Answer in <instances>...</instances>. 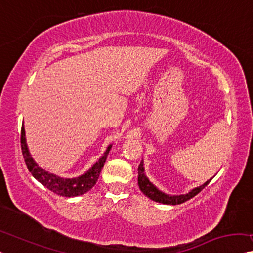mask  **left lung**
Instances as JSON below:
<instances>
[{"mask_svg": "<svg viewBox=\"0 0 253 253\" xmlns=\"http://www.w3.org/2000/svg\"><path fill=\"white\" fill-rule=\"evenodd\" d=\"M138 186H139V190L143 192V194H145L146 197L150 198L151 200H153V201L156 202H160V203H165V205H180V203L187 201V200L192 199L193 197H195L198 193H200L203 188H205L208 184L210 183V180H207V182L203 184V185L199 186V187H195L194 190H192L191 192H188L186 194H182V195H167L163 193V192H160L158 188L153 185L152 183L150 182L148 179V177L145 176L144 174V167H143V163L141 161V164L138 166Z\"/></svg>", "mask_w": 253, "mask_h": 253, "instance_id": "left-lung-1", "label": "left lung"}]
</instances>
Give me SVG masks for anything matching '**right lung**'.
<instances>
[{"mask_svg":"<svg viewBox=\"0 0 253 253\" xmlns=\"http://www.w3.org/2000/svg\"><path fill=\"white\" fill-rule=\"evenodd\" d=\"M20 143L22 156H24L26 166H27L30 174L35 177L40 183H42L45 187H47L50 191L54 192L55 194L62 195V197L67 198L77 197V195L84 194L95 185L97 178H99L100 176V172L102 170L104 166L105 160H107L109 151L111 149V145H109L103 156L100 158L99 161H97L86 174L79 176L77 178H60L58 176L43 170L42 168L36 165L35 161L33 160V158L30 157L27 144H26L24 125L21 127Z\"/></svg>","mask_w":253,"mask_h":253,"instance_id":"right-lung-1","label":"right lung"}]
</instances>
